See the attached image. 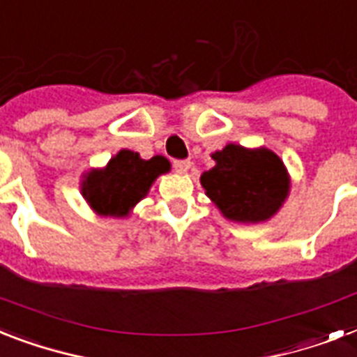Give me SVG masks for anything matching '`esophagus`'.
Instances as JSON below:
<instances>
[{"instance_id": "34e87169", "label": "esophagus", "mask_w": 357, "mask_h": 357, "mask_svg": "<svg viewBox=\"0 0 357 357\" xmlns=\"http://www.w3.org/2000/svg\"><path fill=\"white\" fill-rule=\"evenodd\" d=\"M190 167H192V163L188 159H176L174 161V169L178 170L179 174H187L190 170Z\"/></svg>"}]
</instances>
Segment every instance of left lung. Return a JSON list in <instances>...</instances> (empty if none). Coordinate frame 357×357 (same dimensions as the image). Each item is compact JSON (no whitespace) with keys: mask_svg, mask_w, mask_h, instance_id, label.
Returning a JSON list of instances; mask_svg holds the SVG:
<instances>
[{"mask_svg":"<svg viewBox=\"0 0 357 357\" xmlns=\"http://www.w3.org/2000/svg\"><path fill=\"white\" fill-rule=\"evenodd\" d=\"M213 159L216 165L204 172L202 185L225 218L257 224L279 211L288 196V174L279 155L227 144Z\"/></svg>","mask_w":357,"mask_h":357,"instance_id":"1","label":"left lung"}]
</instances>
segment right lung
Returning a JSON list of instances; mask_svg holds the SVG:
<instances>
[{
	"label": "right lung",
	"mask_w": 357,
	"mask_h": 357,
	"mask_svg": "<svg viewBox=\"0 0 357 357\" xmlns=\"http://www.w3.org/2000/svg\"><path fill=\"white\" fill-rule=\"evenodd\" d=\"M170 169L161 155L141 159L139 153L121 150L104 170H93L82 183L84 198L104 216H124L130 208L144 198L150 185L159 174Z\"/></svg>",
	"instance_id": "add662e5"
}]
</instances>
